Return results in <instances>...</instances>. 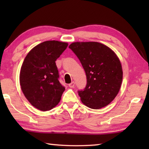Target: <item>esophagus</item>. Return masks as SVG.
<instances>
[{
	"label": "esophagus",
	"instance_id": "1",
	"mask_svg": "<svg viewBox=\"0 0 149 149\" xmlns=\"http://www.w3.org/2000/svg\"><path fill=\"white\" fill-rule=\"evenodd\" d=\"M68 86L70 87V88H73L74 87V86H75V83H74V81H72L71 84H70L69 85H68Z\"/></svg>",
	"mask_w": 149,
	"mask_h": 149
}]
</instances>
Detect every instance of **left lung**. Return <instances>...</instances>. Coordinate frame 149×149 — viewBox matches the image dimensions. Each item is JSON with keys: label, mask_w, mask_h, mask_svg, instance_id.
Instances as JSON below:
<instances>
[{"label": "left lung", "mask_w": 149, "mask_h": 149, "mask_svg": "<svg viewBox=\"0 0 149 149\" xmlns=\"http://www.w3.org/2000/svg\"><path fill=\"white\" fill-rule=\"evenodd\" d=\"M86 74L87 85L78 91L87 107L100 109L114 99L123 78L122 64L115 52L98 42H75L69 46Z\"/></svg>", "instance_id": "left-lung-1"}]
</instances>
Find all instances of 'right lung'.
Instances as JSON below:
<instances>
[{
	"label": "right lung",
	"mask_w": 149,
	"mask_h": 149,
	"mask_svg": "<svg viewBox=\"0 0 149 149\" xmlns=\"http://www.w3.org/2000/svg\"><path fill=\"white\" fill-rule=\"evenodd\" d=\"M68 45L58 41L42 42L25 58L20 70V85L26 99L37 109L50 110L60 101L65 87L58 80L55 61Z\"/></svg>",
	"instance_id": "1"
}]
</instances>
